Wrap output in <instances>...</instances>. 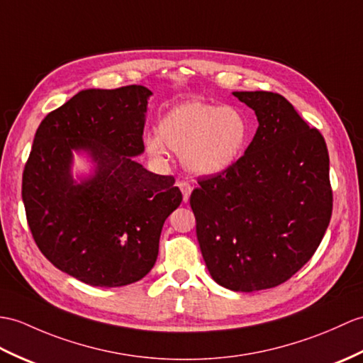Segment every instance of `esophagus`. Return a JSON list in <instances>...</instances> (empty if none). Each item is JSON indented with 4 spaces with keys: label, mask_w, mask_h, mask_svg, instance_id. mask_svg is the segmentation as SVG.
Here are the masks:
<instances>
[{
    "label": "esophagus",
    "mask_w": 363,
    "mask_h": 363,
    "mask_svg": "<svg viewBox=\"0 0 363 363\" xmlns=\"http://www.w3.org/2000/svg\"><path fill=\"white\" fill-rule=\"evenodd\" d=\"M178 187L182 191V199L184 202H187L190 199V193H191V185L187 181H179Z\"/></svg>",
    "instance_id": "34e87169"
}]
</instances>
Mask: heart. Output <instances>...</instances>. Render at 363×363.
<instances>
[{
  "mask_svg": "<svg viewBox=\"0 0 363 363\" xmlns=\"http://www.w3.org/2000/svg\"><path fill=\"white\" fill-rule=\"evenodd\" d=\"M250 122L242 109L190 100L159 119L157 134L143 139L147 155L161 159L167 148L181 155L193 174L216 176L237 165L247 150Z\"/></svg>",
  "mask_w": 363,
  "mask_h": 363,
  "instance_id": "b5f03b06",
  "label": "heart"
}]
</instances>
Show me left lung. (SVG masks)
I'll return each mask as SVG.
<instances>
[{"instance_id":"obj_1","label":"left lung","mask_w":363,"mask_h":363,"mask_svg":"<svg viewBox=\"0 0 363 363\" xmlns=\"http://www.w3.org/2000/svg\"><path fill=\"white\" fill-rule=\"evenodd\" d=\"M258 128L229 172L199 179L190 206L210 275L224 288H275L314 255L333 213L330 156L283 96L235 91Z\"/></svg>"}]
</instances>
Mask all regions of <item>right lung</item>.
Masks as SVG:
<instances>
[{
    "instance_id": "add662e5",
    "label": "right lung",
    "mask_w": 363,
    "mask_h": 363,
    "mask_svg": "<svg viewBox=\"0 0 363 363\" xmlns=\"http://www.w3.org/2000/svg\"><path fill=\"white\" fill-rule=\"evenodd\" d=\"M140 85L83 89L40 123L23 172L28 224L50 263L100 288L139 281L153 269L162 225L179 207L173 176L134 161L143 153L148 99ZM74 152L95 168L72 176Z\"/></svg>"
}]
</instances>
